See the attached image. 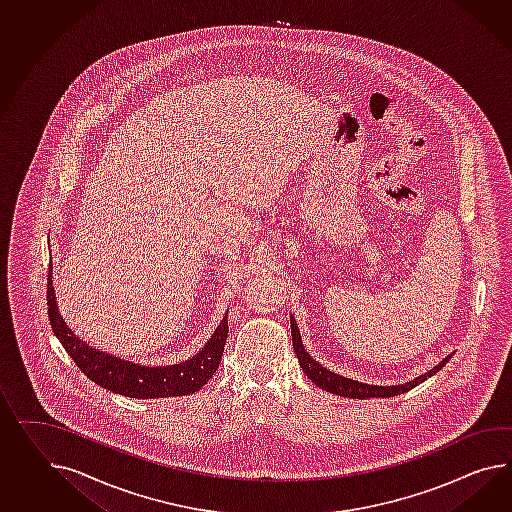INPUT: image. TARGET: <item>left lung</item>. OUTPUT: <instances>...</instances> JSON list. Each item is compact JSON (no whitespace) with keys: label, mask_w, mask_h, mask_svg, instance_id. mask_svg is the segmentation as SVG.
Wrapping results in <instances>:
<instances>
[{"label":"left lung","mask_w":512,"mask_h":512,"mask_svg":"<svg viewBox=\"0 0 512 512\" xmlns=\"http://www.w3.org/2000/svg\"><path fill=\"white\" fill-rule=\"evenodd\" d=\"M291 338H293V349H295V354L299 358V364H301L302 371L306 373L308 379L315 382L319 388L330 392V394L341 395V397H353V399L394 397V395L405 394L408 390H412L414 386L421 384L423 380L433 377L434 373H438L442 367L446 366L447 360L451 358V356H446L431 371H427L425 375H421L418 379L410 380V382H405V384H399V386H371V384H362L358 380L345 379L341 375L328 371L319 362H315L314 358L306 353L304 347H302L301 334H299V327H297V321L293 319V315H291Z\"/></svg>","instance_id":"8db88e82"}]
</instances>
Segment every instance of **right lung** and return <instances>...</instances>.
I'll return each mask as SVG.
<instances>
[{"mask_svg": "<svg viewBox=\"0 0 512 512\" xmlns=\"http://www.w3.org/2000/svg\"><path fill=\"white\" fill-rule=\"evenodd\" d=\"M48 317L55 336L63 343L66 353L78 364L79 369L96 384L115 394L154 399L178 397L198 392L213 377L223 358L224 343L228 338V319L224 315L221 325L213 332L210 341L200 353L182 364L167 367H146L120 360L117 356L102 353L89 347L85 341L66 327L57 310L52 286V267L48 271Z\"/></svg>", "mask_w": 512, "mask_h": 512, "instance_id": "obj_1", "label": "right lung"}]
</instances>
